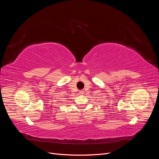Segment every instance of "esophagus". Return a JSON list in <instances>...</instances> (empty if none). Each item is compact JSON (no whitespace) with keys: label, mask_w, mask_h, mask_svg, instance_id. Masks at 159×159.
Masks as SVG:
<instances>
[{"label":"esophagus","mask_w":159,"mask_h":159,"mask_svg":"<svg viewBox=\"0 0 159 159\" xmlns=\"http://www.w3.org/2000/svg\"><path fill=\"white\" fill-rule=\"evenodd\" d=\"M80 95H83L84 93V91H82V90H81V91H80Z\"/></svg>","instance_id":"34e87169"}]
</instances>
